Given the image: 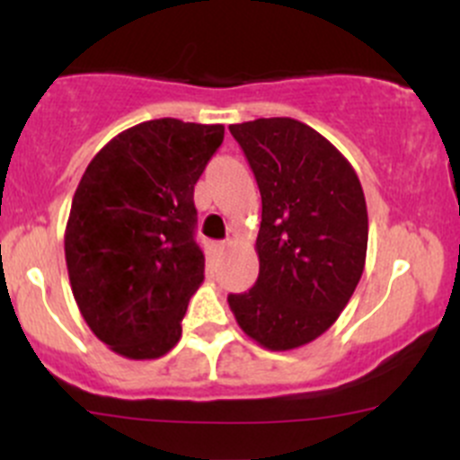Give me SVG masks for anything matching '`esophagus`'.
<instances>
[{"label":"esophagus","instance_id":"esophagus-1","mask_svg":"<svg viewBox=\"0 0 460 460\" xmlns=\"http://www.w3.org/2000/svg\"><path fill=\"white\" fill-rule=\"evenodd\" d=\"M229 244H231V240H222V243H217L216 247H217V252H225V249L229 247Z\"/></svg>","mask_w":460,"mask_h":460}]
</instances>
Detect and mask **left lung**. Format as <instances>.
<instances>
[{"mask_svg":"<svg viewBox=\"0 0 460 460\" xmlns=\"http://www.w3.org/2000/svg\"><path fill=\"white\" fill-rule=\"evenodd\" d=\"M262 198L260 273L229 294L240 329L271 351L316 341L349 303L367 256V204L349 162L291 118L231 124Z\"/></svg>","mask_w":460,"mask_h":460,"instance_id":"left-lung-1","label":"left lung"}]
</instances>
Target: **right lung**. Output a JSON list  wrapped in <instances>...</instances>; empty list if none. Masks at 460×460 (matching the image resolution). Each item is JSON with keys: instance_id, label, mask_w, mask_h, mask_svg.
<instances>
[{"instance_id": "add662e5", "label": "right lung", "mask_w": 460, "mask_h": 460, "mask_svg": "<svg viewBox=\"0 0 460 460\" xmlns=\"http://www.w3.org/2000/svg\"><path fill=\"white\" fill-rule=\"evenodd\" d=\"M222 140V124L148 119L86 166L64 253L82 316L115 354L160 358L182 336L204 280L193 187Z\"/></svg>"}]
</instances>
